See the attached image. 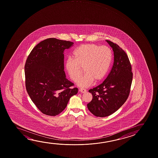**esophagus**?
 <instances>
[{
	"label": "esophagus",
	"mask_w": 158,
	"mask_h": 158,
	"mask_svg": "<svg viewBox=\"0 0 158 158\" xmlns=\"http://www.w3.org/2000/svg\"><path fill=\"white\" fill-rule=\"evenodd\" d=\"M79 91L82 93H86V91H87L85 89H84V88H80Z\"/></svg>",
	"instance_id": "1"
}]
</instances>
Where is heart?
<instances>
[{"label":"heart","mask_w":158,"mask_h":158,"mask_svg":"<svg viewBox=\"0 0 158 158\" xmlns=\"http://www.w3.org/2000/svg\"><path fill=\"white\" fill-rule=\"evenodd\" d=\"M73 60L68 58L65 68L71 80L78 81L83 75H85L79 81L84 87L91 85L94 81L98 82L106 75L111 62L112 53L106 46L95 44H82L73 52Z\"/></svg>","instance_id":"heart-1"}]
</instances>
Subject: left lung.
<instances>
[{"mask_svg": "<svg viewBox=\"0 0 158 158\" xmlns=\"http://www.w3.org/2000/svg\"><path fill=\"white\" fill-rule=\"evenodd\" d=\"M106 41L114 51V64L104 82L89 90L93 99L87 105L89 110L100 117L109 116L123 105L130 93L133 78L132 66L126 53L116 44Z\"/></svg>", "mask_w": 158, "mask_h": 158, "instance_id": "left-lung-1", "label": "left lung"}]
</instances>
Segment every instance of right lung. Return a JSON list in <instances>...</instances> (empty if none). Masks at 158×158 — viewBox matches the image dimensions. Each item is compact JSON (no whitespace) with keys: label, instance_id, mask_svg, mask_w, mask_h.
<instances>
[{"label":"right lung","instance_id":"add662e5","mask_svg":"<svg viewBox=\"0 0 158 158\" xmlns=\"http://www.w3.org/2000/svg\"><path fill=\"white\" fill-rule=\"evenodd\" d=\"M74 43L55 38L40 42L25 64V86L31 100L42 114L55 116L65 109L78 88L65 77L64 51Z\"/></svg>","mask_w":158,"mask_h":158}]
</instances>
